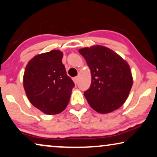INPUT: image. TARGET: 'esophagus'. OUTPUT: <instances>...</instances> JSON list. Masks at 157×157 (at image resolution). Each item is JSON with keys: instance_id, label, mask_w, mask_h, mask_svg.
<instances>
[{"instance_id": "1", "label": "esophagus", "mask_w": 157, "mask_h": 157, "mask_svg": "<svg viewBox=\"0 0 157 157\" xmlns=\"http://www.w3.org/2000/svg\"><path fill=\"white\" fill-rule=\"evenodd\" d=\"M78 79H79V78H78V76H76V77H74V78H73V80H74V83H76L78 82Z\"/></svg>"}]
</instances>
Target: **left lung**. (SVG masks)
<instances>
[{
  "label": "left lung",
  "mask_w": 157,
  "mask_h": 157,
  "mask_svg": "<svg viewBox=\"0 0 157 157\" xmlns=\"http://www.w3.org/2000/svg\"><path fill=\"white\" fill-rule=\"evenodd\" d=\"M78 52L91 71V86L84 92L90 106L100 113L119 109L127 99L133 85L127 61L101 45L81 48Z\"/></svg>",
  "instance_id": "left-lung-1"
}]
</instances>
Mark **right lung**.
<instances>
[{
	"instance_id": "obj_1",
	"label": "right lung",
	"mask_w": 157,
	"mask_h": 157,
	"mask_svg": "<svg viewBox=\"0 0 157 157\" xmlns=\"http://www.w3.org/2000/svg\"><path fill=\"white\" fill-rule=\"evenodd\" d=\"M59 50L38 54L23 74V88L32 105L48 115L58 114L69 102L74 83L67 76Z\"/></svg>"
}]
</instances>
